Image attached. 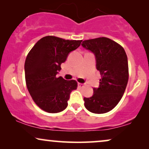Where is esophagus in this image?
I'll use <instances>...</instances> for the list:
<instances>
[{"mask_svg":"<svg viewBox=\"0 0 149 149\" xmlns=\"http://www.w3.org/2000/svg\"><path fill=\"white\" fill-rule=\"evenodd\" d=\"M78 86L79 87V88H83V87L84 86V84H81V83H78Z\"/></svg>","mask_w":149,"mask_h":149,"instance_id":"obj_1","label":"esophagus"}]
</instances>
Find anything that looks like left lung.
<instances>
[{"label": "left lung", "mask_w": 149, "mask_h": 149, "mask_svg": "<svg viewBox=\"0 0 149 149\" xmlns=\"http://www.w3.org/2000/svg\"><path fill=\"white\" fill-rule=\"evenodd\" d=\"M81 46L95 56L96 69L101 74L99 88L91 97L84 98L85 107L94 113L113 109L123 97L129 79L128 60L124 49L107 38L84 40Z\"/></svg>", "instance_id": "1"}]
</instances>
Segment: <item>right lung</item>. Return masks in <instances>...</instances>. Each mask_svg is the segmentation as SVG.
I'll return each instance as SVG.
<instances>
[{
    "mask_svg": "<svg viewBox=\"0 0 149 149\" xmlns=\"http://www.w3.org/2000/svg\"><path fill=\"white\" fill-rule=\"evenodd\" d=\"M82 40H65L46 36L37 42L29 53L24 63L26 84L38 107L49 113H58L68 106L70 93L77 89L74 80L57 77L61 64Z\"/></svg>",
    "mask_w": 149,
    "mask_h": 149,
    "instance_id": "obj_1",
    "label": "right lung"
}]
</instances>
